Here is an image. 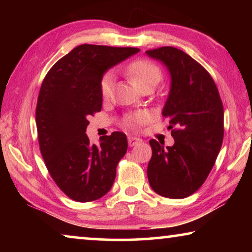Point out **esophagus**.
Returning a JSON list of instances; mask_svg holds the SVG:
<instances>
[{"mask_svg": "<svg viewBox=\"0 0 252 252\" xmlns=\"http://www.w3.org/2000/svg\"><path fill=\"white\" fill-rule=\"evenodd\" d=\"M141 141H142V140L140 138H136V136H132V135L127 136V143H129L130 147H134L135 144H138Z\"/></svg>", "mask_w": 252, "mask_h": 252, "instance_id": "1", "label": "esophagus"}]
</instances>
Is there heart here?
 <instances>
[{"mask_svg": "<svg viewBox=\"0 0 252 252\" xmlns=\"http://www.w3.org/2000/svg\"><path fill=\"white\" fill-rule=\"evenodd\" d=\"M126 73L130 76L136 87L141 88L149 83L157 84L162 79V72L160 67L149 60H134L126 66ZM113 74L111 72H106L100 80V92L103 97H108L111 94L113 84ZM148 120L147 113L136 112L130 114L126 118V125L130 127H136L141 123Z\"/></svg>", "mask_w": 252, "mask_h": 252, "instance_id": "b5f03b06", "label": "heart"}]
</instances>
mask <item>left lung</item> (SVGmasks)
Listing matches in <instances>:
<instances>
[{
    "instance_id": "obj_1",
    "label": "left lung",
    "mask_w": 252,
    "mask_h": 252,
    "mask_svg": "<svg viewBox=\"0 0 252 252\" xmlns=\"http://www.w3.org/2000/svg\"><path fill=\"white\" fill-rule=\"evenodd\" d=\"M171 74V90L162 111L169 119L172 147L150 140L148 179L155 192L182 199L194 193L215 165L223 141V104L210 73L173 46L148 50Z\"/></svg>"
}]
</instances>
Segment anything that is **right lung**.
<instances>
[{"label": "right lung", "mask_w": 252, "mask_h": 252, "mask_svg": "<svg viewBox=\"0 0 252 252\" xmlns=\"http://www.w3.org/2000/svg\"><path fill=\"white\" fill-rule=\"evenodd\" d=\"M139 51L81 44L60 59L42 82L35 110L40 151L50 176L74 201H94L113 185L127 149L126 134L102 136L96 147L85 130L89 117L102 108V75Z\"/></svg>", "instance_id": "obj_1"}]
</instances>
